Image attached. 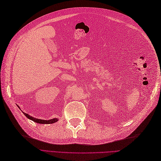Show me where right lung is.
<instances>
[{
  "label": "right lung",
  "mask_w": 161,
  "mask_h": 161,
  "mask_svg": "<svg viewBox=\"0 0 161 161\" xmlns=\"http://www.w3.org/2000/svg\"><path fill=\"white\" fill-rule=\"evenodd\" d=\"M23 114L25 115L28 119H31V120L35 122L36 123H39V124H53V123H54V122H56L58 121L57 118H53V119H48V120H46V119H38V118H35L34 117H32L31 115L27 114H25V113H23Z\"/></svg>",
  "instance_id": "right-lung-1"
}]
</instances>
